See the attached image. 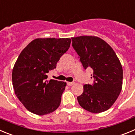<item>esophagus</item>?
Returning <instances> with one entry per match:
<instances>
[{
    "mask_svg": "<svg viewBox=\"0 0 135 135\" xmlns=\"http://www.w3.org/2000/svg\"><path fill=\"white\" fill-rule=\"evenodd\" d=\"M75 84V83L74 82H67V85L69 86H72Z\"/></svg>",
    "mask_w": 135,
    "mask_h": 135,
    "instance_id": "esophagus-1",
    "label": "esophagus"
}]
</instances>
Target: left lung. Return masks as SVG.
Wrapping results in <instances>:
<instances>
[{
    "label": "left lung",
    "mask_w": 135,
    "mask_h": 135,
    "mask_svg": "<svg viewBox=\"0 0 135 135\" xmlns=\"http://www.w3.org/2000/svg\"><path fill=\"white\" fill-rule=\"evenodd\" d=\"M71 39L83 67L93 69L95 80L92 85L83 86V93L77 97L79 104L92 113L106 111L114 104L122 90L123 70L120 62L110 45L97 36Z\"/></svg>",
    "instance_id": "obj_1"
}]
</instances>
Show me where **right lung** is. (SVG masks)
Here are the masks:
<instances>
[{
    "label": "right lung",
    "instance_id": "right-lung-1",
    "mask_svg": "<svg viewBox=\"0 0 135 135\" xmlns=\"http://www.w3.org/2000/svg\"><path fill=\"white\" fill-rule=\"evenodd\" d=\"M70 42V38H36L21 51L15 63L12 71L15 93L25 108L35 114H48L60 105L66 83L46 79Z\"/></svg>",
    "mask_w": 135,
    "mask_h": 135
}]
</instances>
